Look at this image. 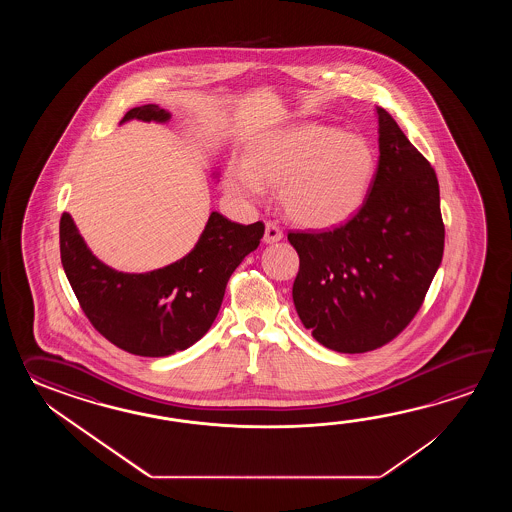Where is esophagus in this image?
I'll return each mask as SVG.
<instances>
[{
    "instance_id": "34e87169",
    "label": "esophagus",
    "mask_w": 512,
    "mask_h": 512,
    "mask_svg": "<svg viewBox=\"0 0 512 512\" xmlns=\"http://www.w3.org/2000/svg\"><path fill=\"white\" fill-rule=\"evenodd\" d=\"M282 238V229H280L276 223L267 221V223H265V234H263V241H265V243H276V241H280Z\"/></svg>"
}]
</instances>
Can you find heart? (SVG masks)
<instances>
[{"label": "heart", "mask_w": 512, "mask_h": 512, "mask_svg": "<svg viewBox=\"0 0 512 512\" xmlns=\"http://www.w3.org/2000/svg\"><path fill=\"white\" fill-rule=\"evenodd\" d=\"M375 152L360 135L324 124L274 131L252 146L249 161L232 159L230 196L260 203L280 186L287 216L307 229L344 225L359 212L375 174Z\"/></svg>", "instance_id": "heart-1"}]
</instances>
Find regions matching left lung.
Listing matches in <instances>:
<instances>
[{
	"label": "left lung",
	"instance_id": "1",
	"mask_svg": "<svg viewBox=\"0 0 512 512\" xmlns=\"http://www.w3.org/2000/svg\"><path fill=\"white\" fill-rule=\"evenodd\" d=\"M377 117L379 166L359 212L337 229L287 234L300 256L296 313L338 353L397 337L423 305L445 249L434 168L386 109Z\"/></svg>",
	"mask_w": 512,
	"mask_h": 512
}]
</instances>
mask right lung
Returning <instances> with one entry per match:
<instances>
[{"instance_id": "obj_1", "label": "right lung", "mask_w": 512, "mask_h": 512, "mask_svg": "<svg viewBox=\"0 0 512 512\" xmlns=\"http://www.w3.org/2000/svg\"><path fill=\"white\" fill-rule=\"evenodd\" d=\"M166 122L146 104L126 120ZM265 225H240L212 212L196 247L163 269L130 274L98 260L69 214L60 219V258L89 322L111 344L141 357H168L196 344L216 320L230 274L258 249Z\"/></svg>"}]
</instances>
